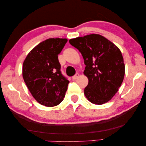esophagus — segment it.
Returning a JSON list of instances; mask_svg holds the SVG:
<instances>
[{
  "label": "esophagus",
  "instance_id": "1",
  "mask_svg": "<svg viewBox=\"0 0 146 146\" xmlns=\"http://www.w3.org/2000/svg\"><path fill=\"white\" fill-rule=\"evenodd\" d=\"M78 76H79V74L78 73H76L75 75L72 77V78H73V80H76L77 78H78Z\"/></svg>",
  "mask_w": 146,
  "mask_h": 146
}]
</instances>
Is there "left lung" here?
Wrapping results in <instances>:
<instances>
[{
    "instance_id": "left-lung-1",
    "label": "left lung",
    "mask_w": 146,
    "mask_h": 146,
    "mask_svg": "<svg viewBox=\"0 0 146 146\" xmlns=\"http://www.w3.org/2000/svg\"><path fill=\"white\" fill-rule=\"evenodd\" d=\"M69 42L81 52L86 65L83 72L88 79L84 90L86 97L94 104L107 103L119 90L124 78L125 64L120 49L95 34Z\"/></svg>"
}]
</instances>
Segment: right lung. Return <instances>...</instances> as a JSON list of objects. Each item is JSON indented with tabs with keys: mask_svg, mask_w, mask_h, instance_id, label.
Returning a JSON list of instances; mask_svg holds the SVG:
<instances>
[{
	"mask_svg": "<svg viewBox=\"0 0 146 146\" xmlns=\"http://www.w3.org/2000/svg\"><path fill=\"white\" fill-rule=\"evenodd\" d=\"M67 41L46 39L33 48L24 61V82L37 102L46 107L56 106L63 101L70 83L62 75L58 57Z\"/></svg>",
	"mask_w": 146,
	"mask_h": 146,
	"instance_id": "1",
	"label": "right lung"
}]
</instances>
